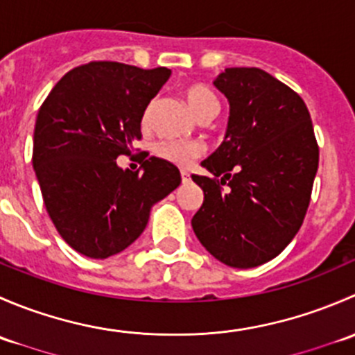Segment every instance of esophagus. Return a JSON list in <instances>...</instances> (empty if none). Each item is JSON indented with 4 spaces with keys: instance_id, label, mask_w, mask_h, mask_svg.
<instances>
[{
    "instance_id": "34e87169",
    "label": "esophagus",
    "mask_w": 355,
    "mask_h": 355,
    "mask_svg": "<svg viewBox=\"0 0 355 355\" xmlns=\"http://www.w3.org/2000/svg\"><path fill=\"white\" fill-rule=\"evenodd\" d=\"M180 175H182V182H189L191 180V175H189V171L187 170H180Z\"/></svg>"
}]
</instances>
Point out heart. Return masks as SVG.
<instances>
[{"mask_svg":"<svg viewBox=\"0 0 355 355\" xmlns=\"http://www.w3.org/2000/svg\"><path fill=\"white\" fill-rule=\"evenodd\" d=\"M182 94H184L189 108L192 110V113L198 118L214 116L216 111L220 110L218 96L214 94L207 85L189 84L185 85ZM151 108L153 106L149 105L148 108L144 110V114H142V125H144V127L149 125ZM202 144L196 141H161L155 149L157 157L168 161V163L177 164V166H187V164H191L196 157L202 155Z\"/></svg>","mask_w":355,"mask_h":355,"instance_id":"b5f03b06","label":"heart"}]
</instances>
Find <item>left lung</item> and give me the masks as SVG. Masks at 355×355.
I'll use <instances>...</instances> for the list:
<instances>
[{
	"instance_id": "obj_1",
	"label": "left lung",
	"mask_w": 355,
	"mask_h": 355,
	"mask_svg": "<svg viewBox=\"0 0 355 355\" xmlns=\"http://www.w3.org/2000/svg\"><path fill=\"white\" fill-rule=\"evenodd\" d=\"M230 103L227 134L192 175L204 202L196 237L218 261L254 268L277 257L302 225L320 163L306 103L261 68H225L213 82ZM220 180H217V177Z\"/></svg>"
}]
</instances>
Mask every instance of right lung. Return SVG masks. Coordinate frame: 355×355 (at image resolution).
<instances>
[{"label":"right lung","mask_w":355,"mask_h":355,"mask_svg":"<svg viewBox=\"0 0 355 355\" xmlns=\"http://www.w3.org/2000/svg\"><path fill=\"white\" fill-rule=\"evenodd\" d=\"M171 70L91 62L70 70L39 108L32 164L46 211L71 249L106 259L127 249L151 207L180 185L175 164L149 157L142 173L121 170L142 137L144 110Z\"/></svg>","instance_id":"1"}]
</instances>
